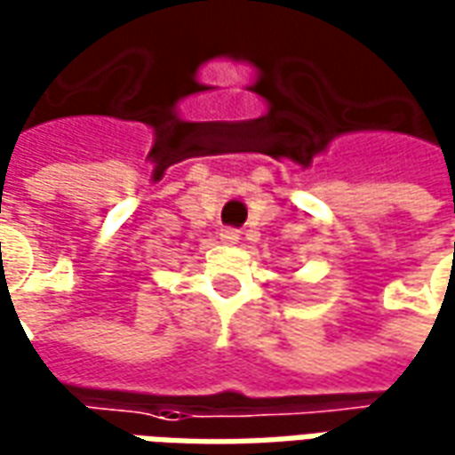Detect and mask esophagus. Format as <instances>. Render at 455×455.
<instances>
[{
    "label": "esophagus",
    "mask_w": 455,
    "mask_h": 455,
    "mask_svg": "<svg viewBox=\"0 0 455 455\" xmlns=\"http://www.w3.org/2000/svg\"><path fill=\"white\" fill-rule=\"evenodd\" d=\"M238 231L236 228H221V234H219V241L224 243V246H234V243H238Z\"/></svg>",
    "instance_id": "1"
}]
</instances>
